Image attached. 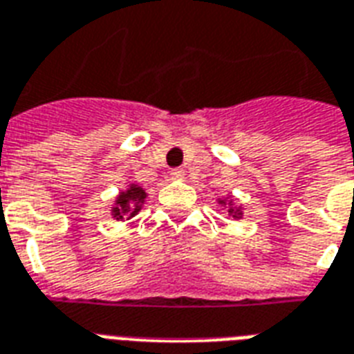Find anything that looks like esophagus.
I'll use <instances>...</instances> for the list:
<instances>
[{
  "label": "esophagus",
  "mask_w": 354,
  "mask_h": 354,
  "mask_svg": "<svg viewBox=\"0 0 354 354\" xmlns=\"http://www.w3.org/2000/svg\"><path fill=\"white\" fill-rule=\"evenodd\" d=\"M184 176H185L184 169H172V170H170V178H172V180H184Z\"/></svg>",
  "instance_id": "esophagus-1"
}]
</instances>
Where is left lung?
Masks as SVG:
<instances>
[{
	"label": "left lung",
	"mask_w": 354,
	"mask_h": 354,
	"mask_svg": "<svg viewBox=\"0 0 354 354\" xmlns=\"http://www.w3.org/2000/svg\"><path fill=\"white\" fill-rule=\"evenodd\" d=\"M219 204H227V201H225V198H221V201H219ZM229 216H232V217H242V206H234V203H232V198H230L229 201Z\"/></svg>",
	"instance_id": "left-lung-1"
}]
</instances>
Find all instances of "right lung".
I'll return each mask as SVG.
<instances>
[{
    "instance_id": "right-lung-1",
    "label": "right lung",
    "mask_w": 354,
    "mask_h": 354,
    "mask_svg": "<svg viewBox=\"0 0 354 354\" xmlns=\"http://www.w3.org/2000/svg\"><path fill=\"white\" fill-rule=\"evenodd\" d=\"M144 198H146V191L137 184H131L125 191H122L120 195L114 201V206H112V217L122 221V219H129V217H135L140 212L144 204Z\"/></svg>"
}]
</instances>
